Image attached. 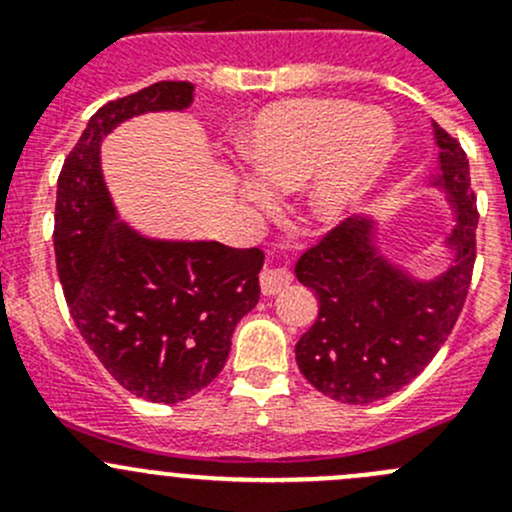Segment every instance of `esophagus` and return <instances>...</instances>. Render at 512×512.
<instances>
[{"label": "esophagus", "instance_id": "34e87169", "mask_svg": "<svg viewBox=\"0 0 512 512\" xmlns=\"http://www.w3.org/2000/svg\"><path fill=\"white\" fill-rule=\"evenodd\" d=\"M289 282H292V272L285 270V267H265L260 272V287L262 294H267V297H275V294L285 292Z\"/></svg>", "mask_w": 512, "mask_h": 512}]
</instances>
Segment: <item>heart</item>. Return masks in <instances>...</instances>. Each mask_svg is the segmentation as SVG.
Wrapping results in <instances>:
<instances>
[{
  "mask_svg": "<svg viewBox=\"0 0 512 512\" xmlns=\"http://www.w3.org/2000/svg\"><path fill=\"white\" fill-rule=\"evenodd\" d=\"M394 123L376 108L337 98H292L262 108L240 138L249 175L237 193L252 210L270 208L275 190L299 188L304 215L337 227L384 168L394 148Z\"/></svg>",
  "mask_w": 512,
  "mask_h": 512,
  "instance_id": "obj_1",
  "label": "heart"
}]
</instances>
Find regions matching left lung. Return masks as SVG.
<instances>
[{"label": "left lung", "instance_id": "8db88e82", "mask_svg": "<svg viewBox=\"0 0 512 512\" xmlns=\"http://www.w3.org/2000/svg\"><path fill=\"white\" fill-rule=\"evenodd\" d=\"M436 170L423 188L443 195L453 227L448 262L421 277L381 247L374 213L334 227L299 257L294 275L317 294L319 314L294 347L299 371L342 404H374L414 381L451 334L476 262V195L461 143L433 123Z\"/></svg>", "mask_w": 512, "mask_h": 512}]
</instances>
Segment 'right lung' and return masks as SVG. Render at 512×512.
<instances>
[{
    "label": "right lung",
    "instance_id": "1",
    "mask_svg": "<svg viewBox=\"0 0 512 512\" xmlns=\"http://www.w3.org/2000/svg\"><path fill=\"white\" fill-rule=\"evenodd\" d=\"M193 91L160 81L98 108L56 185V270L71 317L108 374L153 404L190 399L223 371L237 322L260 299L265 262L257 247L146 235L108 193V133L143 113L185 111Z\"/></svg>",
    "mask_w": 512,
    "mask_h": 512
}]
</instances>
